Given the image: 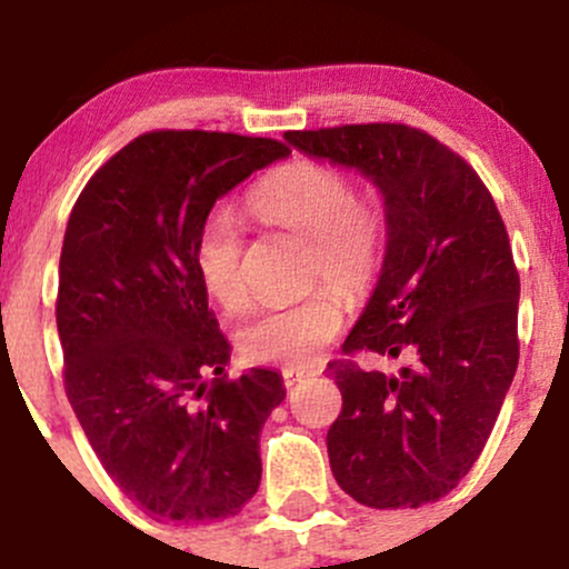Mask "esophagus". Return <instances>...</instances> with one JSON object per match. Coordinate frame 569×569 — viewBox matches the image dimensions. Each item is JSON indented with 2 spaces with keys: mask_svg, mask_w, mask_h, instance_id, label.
I'll return each mask as SVG.
<instances>
[{
  "mask_svg": "<svg viewBox=\"0 0 569 569\" xmlns=\"http://www.w3.org/2000/svg\"><path fill=\"white\" fill-rule=\"evenodd\" d=\"M280 376H283V385H286V387H295L297 381H302L305 376H310V373H308V370H295V368H286L283 373H280Z\"/></svg>",
  "mask_w": 569,
  "mask_h": 569,
  "instance_id": "esophagus-1",
  "label": "esophagus"
}]
</instances>
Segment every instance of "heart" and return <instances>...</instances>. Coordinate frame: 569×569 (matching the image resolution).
I'll list each match as a JSON object with an SVG mask.
<instances>
[{
    "label": "heart",
    "mask_w": 569,
    "mask_h": 569,
    "mask_svg": "<svg viewBox=\"0 0 569 569\" xmlns=\"http://www.w3.org/2000/svg\"><path fill=\"white\" fill-rule=\"evenodd\" d=\"M248 209L269 226L308 239V286L300 302L259 310L237 332V349L259 365H305L343 330L346 302L362 300L387 253L390 212L376 188H355L343 169L295 160L261 179ZM244 231L229 209H212L193 237V267L207 297L229 313L248 305Z\"/></svg>",
    "instance_id": "heart-1"
}]
</instances>
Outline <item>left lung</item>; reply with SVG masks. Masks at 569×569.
Here are the masks:
<instances>
[{"label":"left lung","mask_w":569,"mask_h":569,"mask_svg":"<svg viewBox=\"0 0 569 569\" xmlns=\"http://www.w3.org/2000/svg\"><path fill=\"white\" fill-rule=\"evenodd\" d=\"M295 147L355 166L390 212L385 267L368 308L327 365L343 409L327 433L338 486L365 507L439 501L480 458L521 355L507 226L480 174L403 122L289 130ZM403 359L362 371L357 353Z\"/></svg>","instance_id":"8db88e82"}]
</instances>
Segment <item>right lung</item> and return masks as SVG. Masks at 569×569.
Returning a JSON list of instances; mask_svg holds the SVG:
<instances>
[{
	"instance_id": "obj_1",
	"label": "right lung",
	"mask_w": 569,
	"mask_h": 569,
	"mask_svg": "<svg viewBox=\"0 0 569 569\" xmlns=\"http://www.w3.org/2000/svg\"><path fill=\"white\" fill-rule=\"evenodd\" d=\"M289 152L259 136L149 130L70 212L57 291L64 392L111 480L160 523L223 521L259 490V433L283 379L223 376L231 349L193 237L220 196Z\"/></svg>"
}]
</instances>
